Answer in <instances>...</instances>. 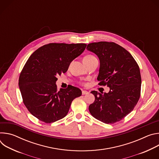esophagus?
Segmentation results:
<instances>
[{"label":"esophagus","instance_id":"esophagus-1","mask_svg":"<svg viewBox=\"0 0 159 159\" xmlns=\"http://www.w3.org/2000/svg\"><path fill=\"white\" fill-rule=\"evenodd\" d=\"M82 95H86V94H89V92L87 91V90H82Z\"/></svg>","mask_w":159,"mask_h":159}]
</instances>
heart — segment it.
<instances>
[{
	"instance_id": "b5f03b06",
	"label": "heart",
	"mask_w": 159,
	"mask_h": 159,
	"mask_svg": "<svg viewBox=\"0 0 159 159\" xmlns=\"http://www.w3.org/2000/svg\"><path fill=\"white\" fill-rule=\"evenodd\" d=\"M94 58H96V57H95L94 56L92 55H86V56L84 58V59H85V60H89V59Z\"/></svg>"
}]
</instances>
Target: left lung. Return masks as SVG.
<instances>
[{
  "label": "left lung",
  "mask_w": 159,
  "mask_h": 159,
  "mask_svg": "<svg viewBox=\"0 0 159 159\" xmlns=\"http://www.w3.org/2000/svg\"><path fill=\"white\" fill-rule=\"evenodd\" d=\"M87 49L97 55L100 60L98 84L110 88L108 93L91 92L95 101L89 106V111L104 123L118 122L133 110L140 99L139 66L126 50L114 42L89 43Z\"/></svg>",
  "instance_id": "8db88e82"
}]
</instances>
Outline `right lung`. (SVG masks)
<instances>
[{
  "instance_id": "add662e5",
  "label": "right lung",
  "mask_w": 159,
  "mask_h": 159,
  "mask_svg": "<svg viewBox=\"0 0 159 159\" xmlns=\"http://www.w3.org/2000/svg\"><path fill=\"white\" fill-rule=\"evenodd\" d=\"M84 43H49L36 50L28 58L19 78L25 106L39 120L51 123L64 118L81 90L70 85L59 91L57 76L65 73L71 61L85 50Z\"/></svg>"
}]
</instances>
